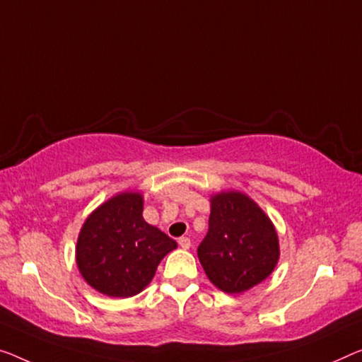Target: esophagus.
Returning a JSON list of instances; mask_svg holds the SVG:
<instances>
[{"label":"esophagus","instance_id":"obj_1","mask_svg":"<svg viewBox=\"0 0 362 362\" xmlns=\"http://www.w3.org/2000/svg\"><path fill=\"white\" fill-rule=\"evenodd\" d=\"M179 245L182 247L183 250H187V249H190L192 242H190V239H188V237H180V239H179Z\"/></svg>","mask_w":362,"mask_h":362}]
</instances>
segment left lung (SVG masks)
Instances as JSON below:
<instances>
[{
  "instance_id": "1",
  "label": "left lung",
  "mask_w": 362,
  "mask_h": 362,
  "mask_svg": "<svg viewBox=\"0 0 362 362\" xmlns=\"http://www.w3.org/2000/svg\"><path fill=\"white\" fill-rule=\"evenodd\" d=\"M198 258L216 288L244 293L273 273L279 260L278 234L252 198L240 192L216 193Z\"/></svg>"
}]
</instances>
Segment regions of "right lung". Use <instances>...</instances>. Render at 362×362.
Segmentation results:
<instances>
[{
	"label": "right lung",
	"instance_id": "right-lung-1",
	"mask_svg": "<svg viewBox=\"0 0 362 362\" xmlns=\"http://www.w3.org/2000/svg\"><path fill=\"white\" fill-rule=\"evenodd\" d=\"M177 242L143 218V197L118 193L89 214L81 228L76 263L86 283L110 298H132L154 278Z\"/></svg>",
	"mask_w": 362,
	"mask_h": 362
}]
</instances>
